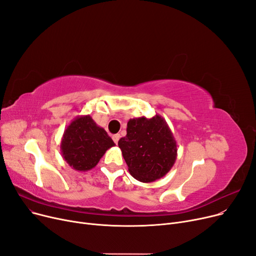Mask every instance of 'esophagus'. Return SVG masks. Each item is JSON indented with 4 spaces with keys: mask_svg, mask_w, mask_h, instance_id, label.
Masks as SVG:
<instances>
[{
    "mask_svg": "<svg viewBox=\"0 0 256 256\" xmlns=\"http://www.w3.org/2000/svg\"><path fill=\"white\" fill-rule=\"evenodd\" d=\"M112 139H113V141L117 144V143H118V140L120 139V135H119V134H115V135H113Z\"/></svg>",
    "mask_w": 256,
    "mask_h": 256,
    "instance_id": "esophagus-1",
    "label": "esophagus"
}]
</instances>
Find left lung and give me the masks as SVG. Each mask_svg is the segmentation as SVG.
Here are the masks:
<instances>
[{"label": "left lung", "mask_w": 256, "mask_h": 256, "mask_svg": "<svg viewBox=\"0 0 256 256\" xmlns=\"http://www.w3.org/2000/svg\"><path fill=\"white\" fill-rule=\"evenodd\" d=\"M118 146L130 176L142 182L162 178L178 156V145L166 120L158 114L152 118L130 119L126 136Z\"/></svg>", "instance_id": "8db88e82"}]
</instances>
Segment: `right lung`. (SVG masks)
Returning <instances> with one entry per match:
<instances>
[{
    "label": "right lung",
    "mask_w": 256,
    "mask_h": 256,
    "mask_svg": "<svg viewBox=\"0 0 256 256\" xmlns=\"http://www.w3.org/2000/svg\"><path fill=\"white\" fill-rule=\"evenodd\" d=\"M113 146V140L90 115H80L64 130L60 148L67 164L76 171L85 172L96 167Z\"/></svg>",
    "instance_id": "add662e5"
}]
</instances>
